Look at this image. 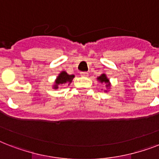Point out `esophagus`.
<instances>
[{
	"label": "esophagus",
	"instance_id": "34e87169",
	"mask_svg": "<svg viewBox=\"0 0 159 159\" xmlns=\"http://www.w3.org/2000/svg\"><path fill=\"white\" fill-rule=\"evenodd\" d=\"M80 74H81V76H82V77H88V72H81Z\"/></svg>",
	"mask_w": 159,
	"mask_h": 159
}]
</instances>
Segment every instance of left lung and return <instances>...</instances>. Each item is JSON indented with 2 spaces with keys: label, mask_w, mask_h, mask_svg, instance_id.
<instances>
[{
  "label": "left lung",
  "mask_w": 159,
  "mask_h": 159,
  "mask_svg": "<svg viewBox=\"0 0 159 159\" xmlns=\"http://www.w3.org/2000/svg\"><path fill=\"white\" fill-rule=\"evenodd\" d=\"M97 80L99 81L100 82H102V83H106V88H110V87H111V83H110V81H109V79L107 78V77H106V74H102L100 77H97ZM106 92H107V91H106Z\"/></svg>",
  "instance_id": "left-lung-1"
}]
</instances>
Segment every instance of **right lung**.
I'll list each match as a JSON object with an SVG mask.
<instances>
[{
  "label": "right lung",
  "instance_id": "right-lung-1",
  "mask_svg": "<svg viewBox=\"0 0 159 159\" xmlns=\"http://www.w3.org/2000/svg\"><path fill=\"white\" fill-rule=\"evenodd\" d=\"M74 75H69L67 74L65 71H62V72H60L58 76L57 77L56 80H55V83L53 85V89H57L58 86L62 84H66L68 83V85L72 82V79L74 78Z\"/></svg>",
  "mask_w": 159,
  "mask_h": 159
}]
</instances>
